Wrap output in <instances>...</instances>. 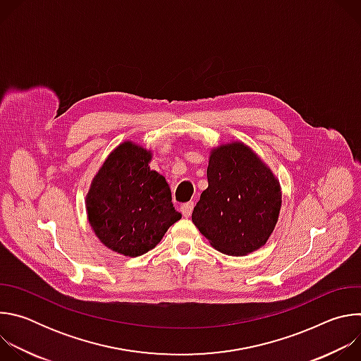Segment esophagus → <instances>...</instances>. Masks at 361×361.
<instances>
[{
    "mask_svg": "<svg viewBox=\"0 0 361 361\" xmlns=\"http://www.w3.org/2000/svg\"><path fill=\"white\" fill-rule=\"evenodd\" d=\"M192 209H194V202H185L181 205V213L184 217H190L191 213H192Z\"/></svg>",
    "mask_w": 361,
    "mask_h": 361,
    "instance_id": "esophagus-1",
    "label": "esophagus"
}]
</instances>
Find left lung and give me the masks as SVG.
<instances>
[{
	"mask_svg": "<svg viewBox=\"0 0 361 361\" xmlns=\"http://www.w3.org/2000/svg\"><path fill=\"white\" fill-rule=\"evenodd\" d=\"M207 180L191 216L198 231L223 254L262 248L281 209V185L271 169L243 141H230L210 149Z\"/></svg>",
	"mask_w": 361,
	"mask_h": 361,
	"instance_id": "1",
	"label": "left lung"
}]
</instances>
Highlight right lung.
<instances>
[{
  "instance_id": "1",
  "label": "right lung",
  "mask_w": 361,
  "mask_h": 361,
  "mask_svg": "<svg viewBox=\"0 0 361 361\" xmlns=\"http://www.w3.org/2000/svg\"><path fill=\"white\" fill-rule=\"evenodd\" d=\"M151 159L149 148L123 141L101 164L85 195L94 234L126 257L152 250L181 219L166 178L149 169Z\"/></svg>"
}]
</instances>
